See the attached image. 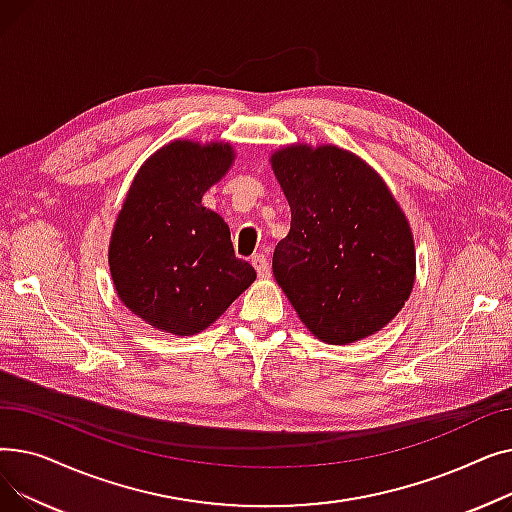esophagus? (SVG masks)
Masks as SVG:
<instances>
[{"label": "esophagus", "instance_id": "obj_1", "mask_svg": "<svg viewBox=\"0 0 512 512\" xmlns=\"http://www.w3.org/2000/svg\"><path fill=\"white\" fill-rule=\"evenodd\" d=\"M251 263H253V267L257 270V276L259 278H270V261H267V257L265 255H261V253H257V255H253L251 257Z\"/></svg>", "mask_w": 512, "mask_h": 512}]
</instances>
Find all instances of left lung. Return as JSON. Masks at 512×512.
Listing matches in <instances>:
<instances>
[{"label": "left lung", "mask_w": 512, "mask_h": 512, "mask_svg": "<svg viewBox=\"0 0 512 512\" xmlns=\"http://www.w3.org/2000/svg\"><path fill=\"white\" fill-rule=\"evenodd\" d=\"M270 164L292 218L272 267L299 319L326 344L380 332L417 274L413 230L388 184L336 145H284Z\"/></svg>", "instance_id": "1"}]
</instances>
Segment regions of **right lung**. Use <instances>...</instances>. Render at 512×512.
Returning a JSON list of instances; mask_svg holds the SVG:
<instances>
[{"mask_svg":"<svg viewBox=\"0 0 512 512\" xmlns=\"http://www.w3.org/2000/svg\"><path fill=\"white\" fill-rule=\"evenodd\" d=\"M236 159L230 143L176 139L134 176L116 215L107 261L118 299L145 324L193 336L257 278L234 257L230 228L201 199Z\"/></svg>","mask_w":512,"mask_h":512,"instance_id":"1","label":"right lung"}]
</instances>
